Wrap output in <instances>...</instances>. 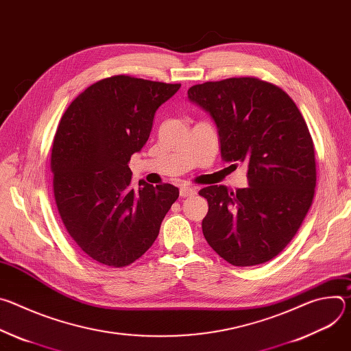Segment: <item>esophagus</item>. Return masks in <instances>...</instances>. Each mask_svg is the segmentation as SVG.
Masks as SVG:
<instances>
[{
	"label": "esophagus",
	"instance_id": "esophagus-1",
	"mask_svg": "<svg viewBox=\"0 0 351 351\" xmlns=\"http://www.w3.org/2000/svg\"><path fill=\"white\" fill-rule=\"evenodd\" d=\"M197 191H195V189H193V187H190V186H182L180 187V195L182 197H191V195H194Z\"/></svg>",
	"mask_w": 351,
	"mask_h": 351
}]
</instances>
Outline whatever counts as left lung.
Returning <instances> with one entry per match:
<instances>
[{
  "label": "left lung",
  "mask_w": 351,
  "mask_h": 351,
  "mask_svg": "<svg viewBox=\"0 0 351 351\" xmlns=\"http://www.w3.org/2000/svg\"><path fill=\"white\" fill-rule=\"evenodd\" d=\"M187 98L215 122L222 158L248 167V187L199 190L208 202L207 243L236 267L272 260L294 237L314 198L315 153L303 115L282 88L257 77L195 84Z\"/></svg>",
  "instance_id": "1"
}]
</instances>
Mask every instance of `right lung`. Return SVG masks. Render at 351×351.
Masks as SVG:
<instances>
[{
	"mask_svg": "<svg viewBox=\"0 0 351 351\" xmlns=\"http://www.w3.org/2000/svg\"><path fill=\"white\" fill-rule=\"evenodd\" d=\"M180 88L125 75L87 87L56 133L51 169L61 219L82 252L125 267L156 241L179 197L172 184H132L130 157L140 153L157 110Z\"/></svg>",
	"mask_w": 351,
	"mask_h": 351,
	"instance_id": "1",
	"label": "right lung"
}]
</instances>
